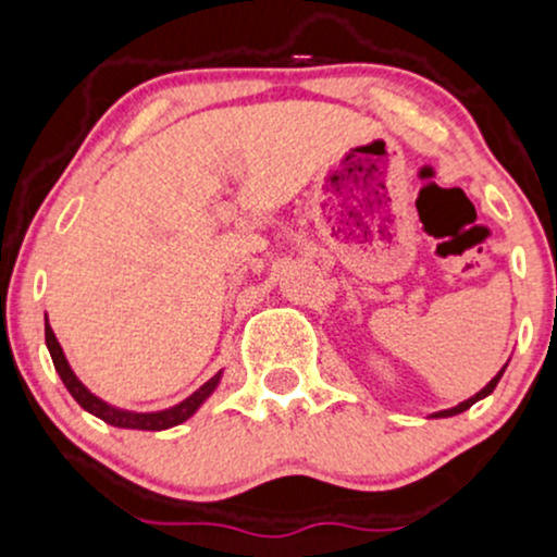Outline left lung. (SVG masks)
Listing matches in <instances>:
<instances>
[{
	"instance_id": "obj_1",
	"label": "left lung",
	"mask_w": 557,
	"mask_h": 557,
	"mask_svg": "<svg viewBox=\"0 0 557 557\" xmlns=\"http://www.w3.org/2000/svg\"><path fill=\"white\" fill-rule=\"evenodd\" d=\"M505 368H507V362H505ZM505 368H502V371H499V373H496V376H494V379H491V382H488V384H485V386H483V389H480V392H478V395H472V397H470V400L459 403V406H454V408H446V411H437V413H432V419H446V417H456V413L467 411V408H472V406H475V403H478V400H483V397H488V395H491V392H494V389H496V384H499V379H502V373H505Z\"/></svg>"
}]
</instances>
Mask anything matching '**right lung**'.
I'll return each instance as SVG.
<instances>
[{
  "instance_id": "1",
  "label": "right lung",
  "mask_w": 557,
  "mask_h": 557,
  "mask_svg": "<svg viewBox=\"0 0 557 557\" xmlns=\"http://www.w3.org/2000/svg\"><path fill=\"white\" fill-rule=\"evenodd\" d=\"M45 342H47V349H50L52 366H55L58 376H61V382L66 384V389L72 392L74 400H77L87 413H92V417L107 421V424H111V426H120V430L160 432V430H171V426H175V424H184V421L189 417H195L197 408H200L202 403L208 400L210 395H213L215 386L221 384V373H224V371H219L213 379H208V382H205L200 389L191 392L186 400H181L178 406H173V408H165V411H151V413L122 411V408L109 406L107 400H101L98 395H92V392L79 382L77 373H74L72 366H69L66 355H63L61 344H58L55 333H52V327H50V323H47V320H45Z\"/></svg>"
}]
</instances>
